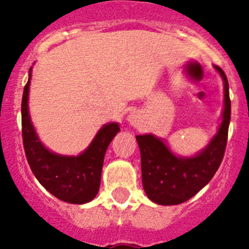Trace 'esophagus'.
<instances>
[{
    "label": "esophagus",
    "mask_w": 249,
    "mask_h": 249,
    "mask_svg": "<svg viewBox=\"0 0 249 249\" xmlns=\"http://www.w3.org/2000/svg\"><path fill=\"white\" fill-rule=\"evenodd\" d=\"M140 120H141V116H140V113L137 112V111H132V112L129 113L128 121L132 125H138Z\"/></svg>",
    "instance_id": "esophagus-1"
}]
</instances>
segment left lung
<instances>
[{"label":"left lung","instance_id":"obj_1","mask_svg":"<svg viewBox=\"0 0 249 249\" xmlns=\"http://www.w3.org/2000/svg\"><path fill=\"white\" fill-rule=\"evenodd\" d=\"M214 68L224 80L225 106L220 128L207 147L195 156L181 158L174 155L161 138L152 134L136 137L141 150L144 193L156 204L176 205L189 200L212 179L224 159L231 102L228 77L218 66Z\"/></svg>","mask_w":249,"mask_h":249}]
</instances>
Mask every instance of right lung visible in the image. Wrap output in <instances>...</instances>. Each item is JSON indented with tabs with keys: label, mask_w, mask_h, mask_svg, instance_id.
Listing matches in <instances>:
<instances>
[{
	"label": "right lung",
	"mask_w": 249,
	"mask_h": 249,
	"mask_svg": "<svg viewBox=\"0 0 249 249\" xmlns=\"http://www.w3.org/2000/svg\"><path fill=\"white\" fill-rule=\"evenodd\" d=\"M31 70L21 99V134L29 166L41 185L55 197L71 204L88 203L93 200L99 191L106 150L120 130L119 124L109 123L103 125L89 147L80 155L66 156L52 152L37 137L29 117Z\"/></svg>",
	"instance_id": "add662e5"
}]
</instances>
